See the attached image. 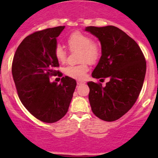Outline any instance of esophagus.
<instances>
[{"mask_svg": "<svg viewBox=\"0 0 158 158\" xmlns=\"http://www.w3.org/2000/svg\"><path fill=\"white\" fill-rule=\"evenodd\" d=\"M86 82L85 81H81V80H79L77 81V85H85Z\"/></svg>", "mask_w": 158, "mask_h": 158, "instance_id": "obj_1", "label": "esophagus"}]
</instances>
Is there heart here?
I'll list each match as a JSON object with an SVG mask.
<instances>
[{
	"instance_id": "1",
	"label": "heart",
	"mask_w": 158,
	"mask_h": 158,
	"mask_svg": "<svg viewBox=\"0 0 158 158\" xmlns=\"http://www.w3.org/2000/svg\"><path fill=\"white\" fill-rule=\"evenodd\" d=\"M67 44L72 51H79L81 62L86 61L90 64L96 62L100 55V46L97 42L91 41L87 35L80 31H75L67 39ZM54 56L59 62H65L66 53L63 47L58 45L54 50ZM89 70L86 62L78 65H69L65 69V73L69 77L74 79H82Z\"/></svg>"
}]
</instances>
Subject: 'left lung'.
<instances>
[{
	"label": "left lung",
	"mask_w": 158,
	"mask_h": 158,
	"mask_svg": "<svg viewBox=\"0 0 158 158\" xmlns=\"http://www.w3.org/2000/svg\"><path fill=\"white\" fill-rule=\"evenodd\" d=\"M101 45V57L92 73L94 78H108L101 84L88 82L93 112L102 120L112 122L125 115L142 90L146 71L144 55L136 42L115 26L87 27Z\"/></svg>",
	"instance_id": "obj_1"
}]
</instances>
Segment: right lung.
Listing matches in <instances>:
<instances>
[{
	"mask_svg": "<svg viewBox=\"0 0 158 158\" xmlns=\"http://www.w3.org/2000/svg\"><path fill=\"white\" fill-rule=\"evenodd\" d=\"M64 28H47L27 36L12 62V77L19 100L33 116L48 123L65 116L77 85L76 81L68 76L63 77L60 84L50 81L59 65L54 50Z\"/></svg>",
	"mask_w": 158,
	"mask_h": 158,
	"instance_id": "add662e5",
	"label": "right lung"
}]
</instances>
